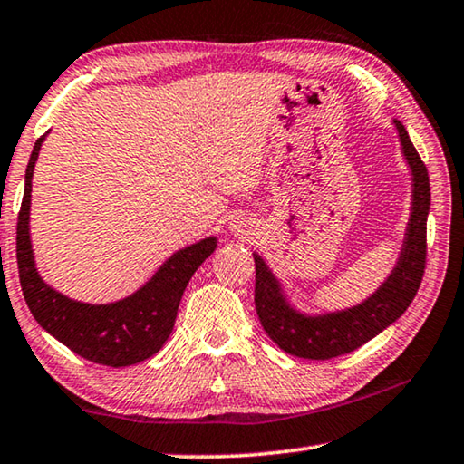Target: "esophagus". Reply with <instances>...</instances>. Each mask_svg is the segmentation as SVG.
Here are the masks:
<instances>
[{
	"instance_id": "34e87169",
	"label": "esophagus",
	"mask_w": 464,
	"mask_h": 464,
	"mask_svg": "<svg viewBox=\"0 0 464 464\" xmlns=\"http://www.w3.org/2000/svg\"><path fill=\"white\" fill-rule=\"evenodd\" d=\"M231 231L235 235H252L254 233V220L247 217H235L231 220Z\"/></svg>"
}]
</instances>
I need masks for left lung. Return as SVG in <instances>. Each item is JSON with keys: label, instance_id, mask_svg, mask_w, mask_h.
<instances>
[{"label": "left lung", "instance_id": "8db88e82", "mask_svg": "<svg viewBox=\"0 0 464 464\" xmlns=\"http://www.w3.org/2000/svg\"><path fill=\"white\" fill-rule=\"evenodd\" d=\"M394 126L399 130L404 159L413 173V206L396 268L372 297L343 312L304 315L286 304L281 285L260 256L254 254L256 312L266 334L289 355L333 359L355 351L399 320L417 295L428 256L430 178L407 130L399 120H394Z\"/></svg>", "mask_w": 464, "mask_h": 464}]
</instances>
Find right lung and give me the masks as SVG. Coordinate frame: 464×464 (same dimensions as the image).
I'll return each mask as SVG.
<instances>
[{
  "instance_id": "obj_1",
  "label": "right lung",
  "mask_w": 464,
  "mask_h": 464,
  "mask_svg": "<svg viewBox=\"0 0 464 464\" xmlns=\"http://www.w3.org/2000/svg\"><path fill=\"white\" fill-rule=\"evenodd\" d=\"M45 136L36 140L28 160L24 198H22L16 229L18 276L28 310L51 336L88 362L109 367H126L144 362L159 353L171 334L183 291L198 266L215 252L217 239L206 237L194 246L179 249L142 289L115 304H80L51 289L36 272L31 235H28L33 171Z\"/></svg>"
}]
</instances>
